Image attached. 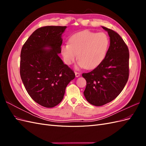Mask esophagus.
Instances as JSON below:
<instances>
[{"mask_svg": "<svg viewBox=\"0 0 146 146\" xmlns=\"http://www.w3.org/2000/svg\"><path fill=\"white\" fill-rule=\"evenodd\" d=\"M75 74H76V76L77 77H80V72H75Z\"/></svg>", "mask_w": 146, "mask_h": 146, "instance_id": "esophagus-1", "label": "esophagus"}]
</instances>
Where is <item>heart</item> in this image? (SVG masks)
<instances>
[{
	"mask_svg": "<svg viewBox=\"0 0 146 146\" xmlns=\"http://www.w3.org/2000/svg\"><path fill=\"white\" fill-rule=\"evenodd\" d=\"M69 44L61 46V52L66 64H71L77 58L79 65L90 69L97 67L107 54L110 39L105 33L83 30L73 34Z\"/></svg>",
	"mask_w": 146,
	"mask_h": 146,
	"instance_id": "heart-1",
	"label": "heart"
}]
</instances>
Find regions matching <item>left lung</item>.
Segmentation results:
<instances>
[{"label": "left lung", "mask_w": 146, "mask_h": 146, "mask_svg": "<svg viewBox=\"0 0 146 146\" xmlns=\"http://www.w3.org/2000/svg\"><path fill=\"white\" fill-rule=\"evenodd\" d=\"M102 28L107 31L110 38L107 54L94 69L82 74L86 81L84 96L88 102L98 107L116 99L125 87L129 76L127 46L115 31Z\"/></svg>", "instance_id": "obj_1"}]
</instances>
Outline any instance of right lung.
<instances>
[{
    "instance_id": "right-lung-1",
    "label": "right lung",
    "mask_w": 146,
    "mask_h": 146,
    "mask_svg": "<svg viewBox=\"0 0 146 146\" xmlns=\"http://www.w3.org/2000/svg\"><path fill=\"white\" fill-rule=\"evenodd\" d=\"M66 26H44L30 35L22 47L20 75L35 102L52 108L63 100L66 88L76 77L58 54ZM46 47L50 48L46 50Z\"/></svg>"
}]
</instances>
